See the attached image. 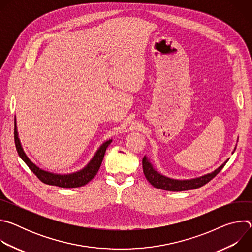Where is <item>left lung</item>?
Here are the masks:
<instances>
[{
    "instance_id": "obj_1",
    "label": "left lung",
    "mask_w": 252,
    "mask_h": 252,
    "mask_svg": "<svg viewBox=\"0 0 252 252\" xmlns=\"http://www.w3.org/2000/svg\"><path fill=\"white\" fill-rule=\"evenodd\" d=\"M228 159L225 160L220 167L214 169L210 173L190 179H174L159 173L158 170H156V168L154 167V165L150 161V158H148L147 156H145L142 158V168L143 173H145L147 179L153 185V187L168 191H184L198 189L206 185L222 169V167L225 165Z\"/></svg>"
}]
</instances>
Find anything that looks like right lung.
<instances>
[{
	"label": "right lung",
	"mask_w": 252,
	"mask_h": 252,
	"mask_svg": "<svg viewBox=\"0 0 252 252\" xmlns=\"http://www.w3.org/2000/svg\"><path fill=\"white\" fill-rule=\"evenodd\" d=\"M15 145L17 152L20 156V158L26 162V164L30 167V169L37 175V177L40 179V181L46 185L50 186H56L60 188H64V189H73V188H80L86 186L88 183H90L92 179L94 177V175L97 173L101 161L103 159L105 151L111 145L112 139H109L104 141L102 145L97 149L95 152L94 156L93 158L90 160V162L81 170L76 171V172H71V173H66V174H60V173H54L50 172L47 170H44L40 168L39 166L35 165L33 162L31 161V159L27 157L25 154L21 141L19 138L18 130H17V122L15 118Z\"/></svg>",
	"instance_id": "obj_1"
}]
</instances>
